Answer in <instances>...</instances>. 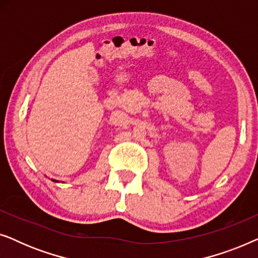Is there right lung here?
<instances>
[{
    "label": "right lung",
    "instance_id": "right-lung-1",
    "mask_svg": "<svg viewBox=\"0 0 258 258\" xmlns=\"http://www.w3.org/2000/svg\"><path fill=\"white\" fill-rule=\"evenodd\" d=\"M52 181H54V179H52ZM55 182H57V181H55Z\"/></svg>",
    "mask_w": 258,
    "mask_h": 258
}]
</instances>
